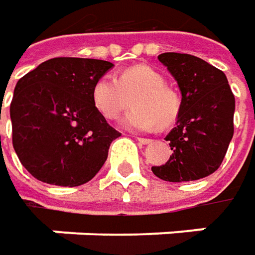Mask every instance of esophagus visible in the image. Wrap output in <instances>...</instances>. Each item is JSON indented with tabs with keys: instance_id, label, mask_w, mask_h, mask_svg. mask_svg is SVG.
<instances>
[{
	"instance_id": "obj_1",
	"label": "esophagus",
	"mask_w": 255,
	"mask_h": 255,
	"mask_svg": "<svg viewBox=\"0 0 255 255\" xmlns=\"http://www.w3.org/2000/svg\"><path fill=\"white\" fill-rule=\"evenodd\" d=\"M137 141H138L139 144H151L152 142V139L142 138V137H137Z\"/></svg>"
}]
</instances>
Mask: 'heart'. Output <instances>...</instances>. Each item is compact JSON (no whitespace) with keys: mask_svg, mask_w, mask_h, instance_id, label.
I'll list each match as a JSON object with an SVG mask.
<instances>
[{"mask_svg":"<svg viewBox=\"0 0 255 255\" xmlns=\"http://www.w3.org/2000/svg\"><path fill=\"white\" fill-rule=\"evenodd\" d=\"M129 98L134 108L121 118L120 126L131 131H149L157 124L167 127L180 111L178 95L164 85L162 75L148 65L129 67L117 78L103 75L93 85L91 101L107 120L120 116L129 104Z\"/></svg>","mask_w":255,"mask_h":255,"instance_id":"obj_1","label":"heart"}]
</instances>
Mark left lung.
Segmentation results:
<instances>
[{"label":"left lung","mask_w":255,"mask_h":255,"mask_svg":"<svg viewBox=\"0 0 255 255\" xmlns=\"http://www.w3.org/2000/svg\"><path fill=\"white\" fill-rule=\"evenodd\" d=\"M181 93L177 126L165 137L172 154L152 167L164 181L183 183L204 178L221 165L234 134L236 100L226 74L190 54L158 55Z\"/></svg>","instance_id":"left-lung-1"}]
</instances>
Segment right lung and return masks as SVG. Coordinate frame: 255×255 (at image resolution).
<instances>
[{"mask_svg": "<svg viewBox=\"0 0 255 255\" xmlns=\"http://www.w3.org/2000/svg\"><path fill=\"white\" fill-rule=\"evenodd\" d=\"M114 67L93 58H52L18 80L9 107L12 145L42 183L78 187L104 165L121 134L91 101L94 83Z\"/></svg>", "mask_w": 255, "mask_h": 255, "instance_id": "obj_1", "label": "right lung"}]
</instances>
